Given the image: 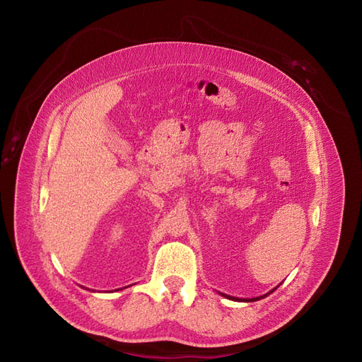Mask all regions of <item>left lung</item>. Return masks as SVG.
Segmentation results:
<instances>
[{
	"instance_id": "1",
	"label": "left lung",
	"mask_w": 362,
	"mask_h": 362,
	"mask_svg": "<svg viewBox=\"0 0 362 362\" xmlns=\"http://www.w3.org/2000/svg\"><path fill=\"white\" fill-rule=\"evenodd\" d=\"M273 291V290H272ZM270 291V293H272ZM222 296H225V298H228V299H231V300H243V302H255V300H259V299H262V298H266V296L269 294H264V296H259V298H252V299H238V298H233V296H228V294H223V293H221Z\"/></svg>"
}]
</instances>
